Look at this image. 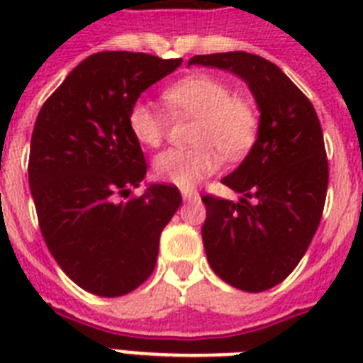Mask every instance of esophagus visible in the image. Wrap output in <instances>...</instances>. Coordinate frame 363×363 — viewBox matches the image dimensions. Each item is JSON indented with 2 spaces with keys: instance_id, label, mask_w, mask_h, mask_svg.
<instances>
[{
  "instance_id": "esophagus-1",
  "label": "esophagus",
  "mask_w": 363,
  "mask_h": 363,
  "mask_svg": "<svg viewBox=\"0 0 363 363\" xmlns=\"http://www.w3.org/2000/svg\"><path fill=\"white\" fill-rule=\"evenodd\" d=\"M182 199L188 201V203H194V201L199 199V194L196 190H182Z\"/></svg>"
}]
</instances>
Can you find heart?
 Masks as SVG:
<instances>
[{"mask_svg":"<svg viewBox=\"0 0 363 363\" xmlns=\"http://www.w3.org/2000/svg\"><path fill=\"white\" fill-rule=\"evenodd\" d=\"M164 104L175 116L196 118L192 143L196 147L171 148L154 160L160 181L181 188L196 186L220 169L222 156L239 160L252 148L259 131V113L254 101L233 96L232 86L211 75H192L164 90ZM131 135L145 147H160L167 122L148 101H135L128 113Z\"/></svg>","mask_w":363,"mask_h":363,"instance_id":"1","label":"heart"}]
</instances>
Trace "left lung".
I'll return each instance as SVG.
<instances>
[{"instance_id": "left-lung-1", "label": "left lung", "mask_w": 363, "mask_h": 363, "mask_svg": "<svg viewBox=\"0 0 363 363\" xmlns=\"http://www.w3.org/2000/svg\"><path fill=\"white\" fill-rule=\"evenodd\" d=\"M241 77L259 109L258 139L238 169L222 179L242 196H203L201 228L211 269L242 292H264L286 279L307 252L328 192L320 121L309 98L269 60L248 52L194 56Z\"/></svg>"}]
</instances>
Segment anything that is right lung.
Returning <instances> with one entry per match:
<instances>
[{
  "mask_svg": "<svg viewBox=\"0 0 363 363\" xmlns=\"http://www.w3.org/2000/svg\"><path fill=\"white\" fill-rule=\"evenodd\" d=\"M182 58L109 50L82 60L43 104L31 133L30 177L39 228L71 281L101 298L141 286L154 271L160 233L181 207L179 188L150 184L128 113Z\"/></svg>",
  "mask_w": 363,
  "mask_h": 363,
  "instance_id": "add662e5",
  "label": "right lung"
}]
</instances>
